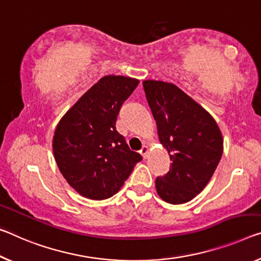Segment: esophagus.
<instances>
[{
	"label": "esophagus",
	"mask_w": 261,
	"mask_h": 261,
	"mask_svg": "<svg viewBox=\"0 0 261 261\" xmlns=\"http://www.w3.org/2000/svg\"><path fill=\"white\" fill-rule=\"evenodd\" d=\"M140 154L143 156V159H147V154H148V147L147 146H143L141 148V150H140Z\"/></svg>",
	"instance_id": "1"
}]
</instances>
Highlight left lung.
<instances>
[{
	"label": "left lung",
	"instance_id": "obj_1",
	"mask_svg": "<svg viewBox=\"0 0 261 261\" xmlns=\"http://www.w3.org/2000/svg\"><path fill=\"white\" fill-rule=\"evenodd\" d=\"M142 84L160 141L172 162L169 171L156 178V191L167 203H187L214 175L223 154L222 133L215 119L174 84Z\"/></svg>",
	"mask_w": 261,
	"mask_h": 261
}]
</instances>
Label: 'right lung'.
<instances>
[{
    "instance_id": "right-lung-1",
    "label": "right lung",
    "mask_w": 261,
    "mask_h": 261,
    "mask_svg": "<svg viewBox=\"0 0 261 261\" xmlns=\"http://www.w3.org/2000/svg\"><path fill=\"white\" fill-rule=\"evenodd\" d=\"M138 84L134 78L105 75L56 128L52 142L56 162L67 183L84 197H112L142 160L115 128L120 108Z\"/></svg>"
}]
</instances>
